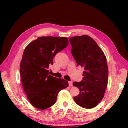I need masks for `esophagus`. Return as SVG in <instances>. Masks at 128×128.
I'll list each match as a JSON object with an SVG mask.
<instances>
[{
    "mask_svg": "<svg viewBox=\"0 0 128 128\" xmlns=\"http://www.w3.org/2000/svg\"><path fill=\"white\" fill-rule=\"evenodd\" d=\"M72 82H68V85H69V86H72Z\"/></svg>",
    "mask_w": 128,
    "mask_h": 128,
    "instance_id": "34e87169",
    "label": "esophagus"
}]
</instances>
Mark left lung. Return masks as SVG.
<instances>
[{
  "mask_svg": "<svg viewBox=\"0 0 128 128\" xmlns=\"http://www.w3.org/2000/svg\"><path fill=\"white\" fill-rule=\"evenodd\" d=\"M69 40L76 64L84 68L82 81L73 83L80 90L74 99L80 107L93 108L102 99L107 86L106 57L96 42L88 35L74 36Z\"/></svg>",
  "mask_w": 128,
  "mask_h": 128,
  "instance_id": "1",
  "label": "left lung"
}]
</instances>
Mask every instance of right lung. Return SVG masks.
<instances>
[{
  "label": "right lung",
  "instance_id": "obj_1",
  "mask_svg": "<svg viewBox=\"0 0 128 128\" xmlns=\"http://www.w3.org/2000/svg\"><path fill=\"white\" fill-rule=\"evenodd\" d=\"M65 38L42 36L26 47L20 63L21 80L30 103L44 110L55 104L58 92L68 86V82L50 75L55 54L68 46Z\"/></svg>",
  "mask_w": 128,
  "mask_h": 128
}]
</instances>
